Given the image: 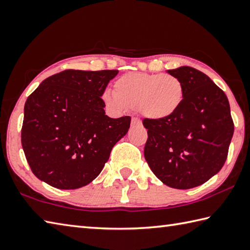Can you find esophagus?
Here are the masks:
<instances>
[{
  "mask_svg": "<svg viewBox=\"0 0 250 250\" xmlns=\"http://www.w3.org/2000/svg\"><path fill=\"white\" fill-rule=\"evenodd\" d=\"M132 125H134V126L142 125V121L139 120L138 117H133V118H132Z\"/></svg>",
  "mask_w": 250,
  "mask_h": 250,
  "instance_id": "esophagus-1",
  "label": "esophagus"
}]
</instances>
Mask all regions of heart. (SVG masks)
Listing matches in <instances>:
<instances>
[{
    "label": "heart",
    "instance_id": "1",
    "mask_svg": "<svg viewBox=\"0 0 250 250\" xmlns=\"http://www.w3.org/2000/svg\"><path fill=\"white\" fill-rule=\"evenodd\" d=\"M105 106L113 112L126 108L139 109L144 116L154 121L174 115L185 100V86L171 74L129 72L114 82V93L102 95Z\"/></svg>",
    "mask_w": 250,
    "mask_h": 250
}]
</instances>
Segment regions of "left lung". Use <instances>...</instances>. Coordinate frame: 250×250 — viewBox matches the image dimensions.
I'll use <instances>...</instances> for the list:
<instances>
[{"label": "left lung", "mask_w": 250, "mask_h": 250, "mask_svg": "<svg viewBox=\"0 0 250 250\" xmlns=\"http://www.w3.org/2000/svg\"><path fill=\"white\" fill-rule=\"evenodd\" d=\"M185 86V100L166 120L145 118L148 138L144 149L155 176L174 189L203 185L224 166L234 134L224 91L192 67L168 70Z\"/></svg>", "instance_id": "left-lung-1"}]
</instances>
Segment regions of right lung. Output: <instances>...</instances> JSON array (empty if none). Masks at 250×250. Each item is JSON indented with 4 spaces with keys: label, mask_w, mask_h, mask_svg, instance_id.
<instances>
[{
    "label": "right lung",
    "mask_w": 250,
    "mask_h": 250,
    "mask_svg": "<svg viewBox=\"0 0 250 250\" xmlns=\"http://www.w3.org/2000/svg\"><path fill=\"white\" fill-rule=\"evenodd\" d=\"M117 73L64 70L45 79L28 96L21 146L39 180L57 189H79L102 171L132 120L105 115L101 96Z\"/></svg>",
    "instance_id": "1"
}]
</instances>
